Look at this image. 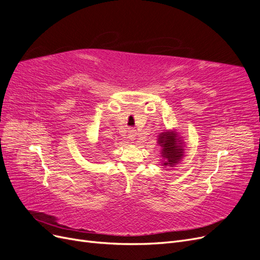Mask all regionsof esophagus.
<instances>
[{"instance_id":"obj_1","label":"esophagus","mask_w":260,"mask_h":260,"mask_svg":"<svg viewBox=\"0 0 260 260\" xmlns=\"http://www.w3.org/2000/svg\"><path fill=\"white\" fill-rule=\"evenodd\" d=\"M136 137H137V131H136L135 129L130 128V129L128 130V138H129L131 141H133V140H136Z\"/></svg>"}]
</instances>
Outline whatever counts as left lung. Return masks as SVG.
<instances>
[{"label":"left lung","instance_id":"obj_1","mask_svg":"<svg viewBox=\"0 0 260 260\" xmlns=\"http://www.w3.org/2000/svg\"><path fill=\"white\" fill-rule=\"evenodd\" d=\"M157 143L161 147V165L165 167H175L184 156V144L176 130H169L158 135Z\"/></svg>","mask_w":260,"mask_h":260}]
</instances>
